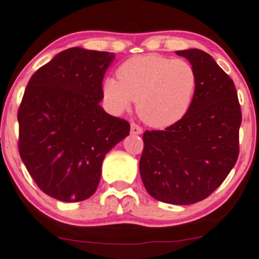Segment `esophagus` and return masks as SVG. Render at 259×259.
<instances>
[{"label":"esophagus","instance_id":"1","mask_svg":"<svg viewBox=\"0 0 259 259\" xmlns=\"http://www.w3.org/2000/svg\"><path fill=\"white\" fill-rule=\"evenodd\" d=\"M130 129H132L133 135H141V134L143 133L142 127H141L140 125H137L136 123H132V125H130Z\"/></svg>","mask_w":259,"mask_h":259}]
</instances>
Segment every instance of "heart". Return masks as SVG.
Returning <instances> with one entry per match:
<instances>
[{"label":"heart","mask_w":259,"mask_h":259,"mask_svg":"<svg viewBox=\"0 0 259 259\" xmlns=\"http://www.w3.org/2000/svg\"><path fill=\"white\" fill-rule=\"evenodd\" d=\"M118 80L107 77L103 84L106 105L113 113H123L136 101L137 113L154 127L179 122L194 103L198 75L184 60L159 55L136 56L124 62Z\"/></svg>","instance_id":"1"}]
</instances>
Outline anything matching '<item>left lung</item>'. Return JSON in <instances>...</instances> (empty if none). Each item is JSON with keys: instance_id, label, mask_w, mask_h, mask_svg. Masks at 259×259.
<instances>
[{"instance_id": "obj_1", "label": "left lung", "mask_w": 259, "mask_h": 259, "mask_svg": "<svg viewBox=\"0 0 259 259\" xmlns=\"http://www.w3.org/2000/svg\"><path fill=\"white\" fill-rule=\"evenodd\" d=\"M198 75L191 107L165 130L143 134L140 173L148 194L169 204H194L222 184L239 155L241 110L233 80L198 49L176 51Z\"/></svg>"}]
</instances>
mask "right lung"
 <instances>
[{
	"label": "right lung",
	"instance_id": "1",
	"mask_svg": "<svg viewBox=\"0 0 259 259\" xmlns=\"http://www.w3.org/2000/svg\"><path fill=\"white\" fill-rule=\"evenodd\" d=\"M114 60L70 48L32 75L18 111L19 153L39 189L62 202L96 192L105 155L130 124L106 113L103 78Z\"/></svg>",
	"mask_w": 259,
	"mask_h": 259
}]
</instances>
